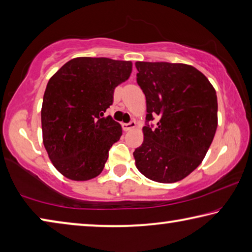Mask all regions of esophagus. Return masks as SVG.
<instances>
[{"instance_id": "34e87169", "label": "esophagus", "mask_w": 252, "mask_h": 252, "mask_svg": "<svg viewBox=\"0 0 252 252\" xmlns=\"http://www.w3.org/2000/svg\"><path fill=\"white\" fill-rule=\"evenodd\" d=\"M135 126H136V122L134 120H131L130 122H127V123H123L122 127H123V130H125V131H129L131 129H133V127H135Z\"/></svg>"}]
</instances>
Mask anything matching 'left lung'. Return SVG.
Segmentation results:
<instances>
[{"label": "left lung", "mask_w": 252, "mask_h": 252, "mask_svg": "<svg viewBox=\"0 0 252 252\" xmlns=\"http://www.w3.org/2000/svg\"><path fill=\"white\" fill-rule=\"evenodd\" d=\"M135 66L148 112L143 143L133 152L135 165L150 180L180 181L201 163L216 134V90L191 65L136 62Z\"/></svg>", "instance_id": "1"}]
</instances>
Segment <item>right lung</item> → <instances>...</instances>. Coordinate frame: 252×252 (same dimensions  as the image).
Segmentation results:
<instances>
[{
    "instance_id": "add662e5",
    "label": "right lung",
    "mask_w": 252,
    "mask_h": 252,
    "mask_svg": "<svg viewBox=\"0 0 252 252\" xmlns=\"http://www.w3.org/2000/svg\"><path fill=\"white\" fill-rule=\"evenodd\" d=\"M131 70L130 61L76 58L50 79L41 111L43 143L63 176L85 181L102 172L110 148L122 134L105 111Z\"/></svg>"
}]
</instances>
